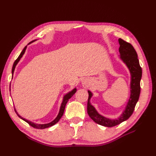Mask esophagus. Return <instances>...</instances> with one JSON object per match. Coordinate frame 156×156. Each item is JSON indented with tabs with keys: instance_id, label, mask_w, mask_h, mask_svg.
I'll return each instance as SVG.
<instances>
[{
	"instance_id": "34e87169",
	"label": "esophagus",
	"mask_w": 156,
	"mask_h": 156,
	"mask_svg": "<svg viewBox=\"0 0 156 156\" xmlns=\"http://www.w3.org/2000/svg\"><path fill=\"white\" fill-rule=\"evenodd\" d=\"M82 85L83 86V87L87 88L89 86V82L87 79H84L83 81H82Z\"/></svg>"
}]
</instances>
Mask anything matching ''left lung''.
Here are the masks:
<instances>
[{
	"instance_id": "obj_1",
	"label": "left lung",
	"mask_w": 156,
	"mask_h": 156,
	"mask_svg": "<svg viewBox=\"0 0 156 156\" xmlns=\"http://www.w3.org/2000/svg\"><path fill=\"white\" fill-rule=\"evenodd\" d=\"M119 42L120 44L119 52L120 53V58L129 68L131 75V96L125 111L119 119L115 120L108 119L100 115L90 103V100L92 96V94L89 90L88 91V99L87 103V112L89 116L96 123L108 127L119 125L129 119L133 114L140 93V82L141 77H142V68L139 64L136 52L133 45L128 42L121 38L119 39Z\"/></svg>"
}]
</instances>
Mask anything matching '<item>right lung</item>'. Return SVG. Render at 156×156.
<instances>
[{
	"label": "right lung",
	"mask_w": 156,
	"mask_h": 156,
	"mask_svg": "<svg viewBox=\"0 0 156 156\" xmlns=\"http://www.w3.org/2000/svg\"><path fill=\"white\" fill-rule=\"evenodd\" d=\"M33 41H31V42H33ZM31 42H30L29 44H30ZM26 49H27V46L25 47V48L23 49V50L22 51V52L21 53V54L20 55V56H18V58L15 60V62H14V63H13V64L12 69V75H13V73L14 69H15L16 66L17 65V64L18 63L19 61H20V60L21 59V58L22 57L23 55H24ZM76 91H77V89H76V88H74L72 91H71L70 92H69L68 94H67L66 95V96L64 97L63 101H62V104H61L60 108V111H59V113H58V116H56V119H55L53 121H52L51 122H50V123H49V124H35V123H34V122H30V121H29V120H26V119H23V118H22L21 116H20V115H19L17 114V111H16L15 108H14V109H15V111H16V114L17 115V116H18L19 117L21 118V119L22 120L25 121L26 122H27V123L29 124L30 126H31L32 127H34V128H36V129H45V128H48V127H51V126H52L55 125V124L57 123V122L59 121V120L60 119V118L62 116V115H63V114H64V109H65V107H66V105L67 102L68 101V100H69V99L73 96V94H74L75 92H76Z\"/></svg>",
	"instance_id": "obj_1"
}]
</instances>
